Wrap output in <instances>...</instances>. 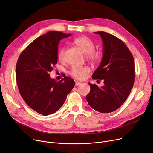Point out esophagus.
Listing matches in <instances>:
<instances>
[{"instance_id":"obj_1","label":"esophagus","mask_w":153,"mask_h":153,"mask_svg":"<svg viewBox=\"0 0 153 153\" xmlns=\"http://www.w3.org/2000/svg\"><path fill=\"white\" fill-rule=\"evenodd\" d=\"M81 84H82V83H80V82H75V86H78L79 85H81Z\"/></svg>"}]
</instances>
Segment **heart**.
I'll return each instance as SVG.
<instances>
[{
    "label": "heart",
    "mask_w": 153,
    "mask_h": 153,
    "mask_svg": "<svg viewBox=\"0 0 153 153\" xmlns=\"http://www.w3.org/2000/svg\"><path fill=\"white\" fill-rule=\"evenodd\" d=\"M74 43L79 48L82 52L86 54V57L92 62H99L103 56L102 52L100 50H94V43L88 37L86 36H80L74 40ZM65 48H62L58 55L60 60H62L64 53ZM90 72V68L87 67H74L70 70V75L74 78L82 79L85 75Z\"/></svg>",
    "instance_id": "1"
}]
</instances>
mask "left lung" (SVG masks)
<instances>
[{"label": "left lung", "instance_id": "left-lung-1", "mask_svg": "<svg viewBox=\"0 0 153 153\" xmlns=\"http://www.w3.org/2000/svg\"><path fill=\"white\" fill-rule=\"evenodd\" d=\"M103 43V56L92 78L103 79L99 87L89 83L90 91L86 101L93 110L109 113L118 109L126 100L135 79L133 55L122 40L105 32H96ZM99 81V80H98Z\"/></svg>", "mask_w": 153, "mask_h": 153}]
</instances>
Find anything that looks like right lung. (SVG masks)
I'll list each match as a JSON object with an SVG mask.
<instances>
[{
	"label": "right lung",
	"mask_w": 153,
	"mask_h": 153,
	"mask_svg": "<svg viewBox=\"0 0 153 153\" xmlns=\"http://www.w3.org/2000/svg\"><path fill=\"white\" fill-rule=\"evenodd\" d=\"M70 35L48 32L29 44L18 59L16 79L19 92L32 110L43 116L59 110L75 86L74 79L68 76L56 82L49 74L57 63L59 42Z\"/></svg>",
	"instance_id": "right-lung-1"
}]
</instances>
